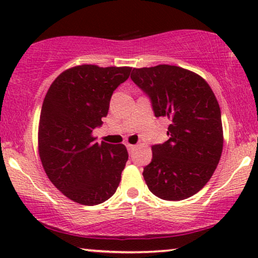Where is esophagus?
<instances>
[{
    "label": "esophagus",
    "instance_id": "34e87169",
    "mask_svg": "<svg viewBox=\"0 0 258 258\" xmlns=\"http://www.w3.org/2000/svg\"><path fill=\"white\" fill-rule=\"evenodd\" d=\"M125 147H126V149H128L129 153H132V151L136 148L135 144H130V143H126Z\"/></svg>",
    "mask_w": 258,
    "mask_h": 258
}]
</instances>
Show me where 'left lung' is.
<instances>
[{"mask_svg": "<svg viewBox=\"0 0 258 258\" xmlns=\"http://www.w3.org/2000/svg\"><path fill=\"white\" fill-rule=\"evenodd\" d=\"M130 77L150 97L155 116L169 119V140L153 146V160L143 170L148 188L165 201L195 195L211 178L223 149L214 91L203 77L176 66L134 68Z\"/></svg>", "mask_w": 258, "mask_h": 258, "instance_id": "8db88e82", "label": "left lung"}]
</instances>
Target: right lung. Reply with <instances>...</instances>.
<instances>
[{"instance_id":"obj_1","label":"right lung","mask_w":258,"mask_h":258,"mask_svg":"<svg viewBox=\"0 0 258 258\" xmlns=\"http://www.w3.org/2000/svg\"><path fill=\"white\" fill-rule=\"evenodd\" d=\"M130 67L82 64L56 77L42 104L38 154L50 182L66 197L96 206L114 195L128 161L124 144L96 142L111 95Z\"/></svg>"}]
</instances>
